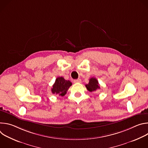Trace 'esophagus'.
<instances>
[{"mask_svg": "<svg viewBox=\"0 0 148 148\" xmlns=\"http://www.w3.org/2000/svg\"><path fill=\"white\" fill-rule=\"evenodd\" d=\"M74 83H81V80L79 78L77 79H74Z\"/></svg>", "mask_w": 148, "mask_h": 148, "instance_id": "1", "label": "esophagus"}]
</instances>
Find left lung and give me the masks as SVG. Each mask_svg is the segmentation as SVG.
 <instances>
[{"label":"left lung","instance_id":"1","mask_svg":"<svg viewBox=\"0 0 148 148\" xmlns=\"http://www.w3.org/2000/svg\"><path fill=\"white\" fill-rule=\"evenodd\" d=\"M86 87L90 92L95 91L100 88L98 80L94 77H92L89 79V83L86 84Z\"/></svg>","mask_w":148,"mask_h":148}]
</instances>
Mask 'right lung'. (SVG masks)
<instances>
[{
    "label": "right lung",
    "mask_w": 148,
    "mask_h": 148,
    "mask_svg": "<svg viewBox=\"0 0 148 148\" xmlns=\"http://www.w3.org/2000/svg\"><path fill=\"white\" fill-rule=\"evenodd\" d=\"M72 85V83L69 80H66L62 77H57L51 88L53 94L58 95L64 96L66 94L67 90Z\"/></svg>",
    "instance_id": "1"
}]
</instances>
